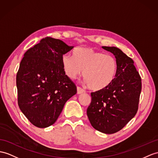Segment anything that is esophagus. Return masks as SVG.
<instances>
[{
    "instance_id": "esophagus-1",
    "label": "esophagus",
    "mask_w": 158,
    "mask_h": 158,
    "mask_svg": "<svg viewBox=\"0 0 158 158\" xmlns=\"http://www.w3.org/2000/svg\"><path fill=\"white\" fill-rule=\"evenodd\" d=\"M83 93H85V90H83L82 88H81L79 86L77 87V94H83Z\"/></svg>"
}]
</instances>
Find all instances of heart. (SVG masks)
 Instances as JSON below:
<instances>
[{
	"label": "heart",
	"mask_w": 158,
	"mask_h": 158,
	"mask_svg": "<svg viewBox=\"0 0 158 158\" xmlns=\"http://www.w3.org/2000/svg\"><path fill=\"white\" fill-rule=\"evenodd\" d=\"M64 71L71 79L81 74L85 83L92 90L98 92L106 89L116 78L117 61L112 56L91 48H79L73 56L64 54L61 57Z\"/></svg>",
	"instance_id": "1"
}]
</instances>
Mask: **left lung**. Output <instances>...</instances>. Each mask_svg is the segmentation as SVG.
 Returning a JSON list of instances; mask_svg holds the SVG:
<instances>
[{"label":"left lung","instance_id":"8db88e82","mask_svg":"<svg viewBox=\"0 0 158 158\" xmlns=\"http://www.w3.org/2000/svg\"><path fill=\"white\" fill-rule=\"evenodd\" d=\"M117 61L116 78L106 89L92 92L87 116L92 126L106 134L122 129L136 114L141 91V79L133 60L116 47L102 46Z\"/></svg>","mask_w":158,"mask_h":158}]
</instances>
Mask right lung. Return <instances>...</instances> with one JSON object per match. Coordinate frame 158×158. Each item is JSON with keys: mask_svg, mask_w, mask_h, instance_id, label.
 <instances>
[{"mask_svg": "<svg viewBox=\"0 0 158 158\" xmlns=\"http://www.w3.org/2000/svg\"><path fill=\"white\" fill-rule=\"evenodd\" d=\"M73 48L47 37L29 49L21 61L16 78L18 105L37 127L54 123L65 103L76 94V86L61 64V57Z\"/></svg>", "mask_w": 158, "mask_h": 158, "instance_id": "right-lung-1", "label": "right lung"}]
</instances>
